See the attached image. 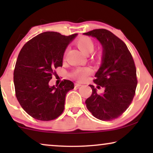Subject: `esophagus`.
Instances as JSON below:
<instances>
[{"label": "esophagus", "mask_w": 153, "mask_h": 153, "mask_svg": "<svg viewBox=\"0 0 153 153\" xmlns=\"http://www.w3.org/2000/svg\"><path fill=\"white\" fill-rule=\"evenodd\" d=\"M81 83H78V82L75 83V84H74V86L75 87H79V86H81Z\"/></svg>", "instance_id": "34e87169"}]
</instances>
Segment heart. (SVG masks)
Here are the masks:
<instances>
[{
    "mask_svg": "<svg viewBox=\"0 0 153 153\" xmlns=\"http://www.w3.org/2000/svg\"><path fill=\"white\" fill-rule=\"evenodd\" d=\"M76 45L79 48L81 51H82L85 53H89L93 51L94 49L93 40L91 37L87 36L81 37L76 42ZM96 58H99V54H95ZM91 72V70L88 68H79L75 71L74 75L77 77L79 80H83Z\"/></svg>",
    "mask_w": 153,
    "mask_h": 153,
    "instance_id": "1",
    "label": "heart"
}]
</instances>
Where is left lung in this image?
I'll use <instances>...</instances> for the list:
<instances>
[{
    "mask_svg": "<svg viewBox=\"0 0 153 153\" xmlns=\"http://www.w3.org/2000/svg\"><path fill=\"white\" fill-rule=\"evenodd\" d=\"M95 37L103 47L102 62L93 81L91 97L85 100L86 107L94 117L101 120H112L120 116L130 105L137 85V69L132 56L123 40L106 29H95L83 33Z\"/></svg>",
    "mask_w": 153,
    "mask_h": 153,
    "instance_id": "left-lung-1",
    "label": "left lung"
}]
</instances>
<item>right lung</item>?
<instances>
[{"instance_id":"obj_1","label":"right lung","mask_w":153,"mask_h":153,"mask_svg":"<svg viewBox=\"0 0 153 153\" xmlns=\"http://www.w3.org/2000/svg\"><path fill=\"white\" fill-rule=\"evenodd\" d=\"M76 35L47 31L30 39L21 49L14 70L15 95L33 118L49 121L63 112L66 94L74 88V83L63 79L56 88L49 82L56 74L55 69L62 66L65 50Z\"/></svg>"}]
</instances>
